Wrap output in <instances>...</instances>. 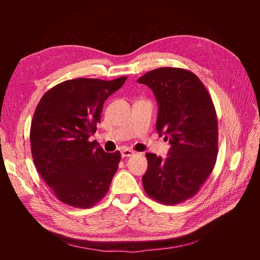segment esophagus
Segmentation results:
<instances>
[{
	"mask_svg": "<svg viewBox=\"0 0 260 260\" xmlns=\"http://www.w3.org/2000/svg\"><path fill=\"white\" fill-rule=\"evenodd\" d=\"M121 156L123 157H129V156H133L134 154H135V152L134 151H132V150H128V148H123V150H121Z\"/></svg>",
	"mask_w": 260,
	"mask_h": 260,
	"instance_id": "1",
	"label": "esophagus"
}]
</instances>
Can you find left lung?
<instances>
[{
	"label": "left lung",
	"instance_id": "1",
	"mask_svg": "<svg viewBox=\"0 0 260 260\" xmlns=\"http://www.w3.org/2000/svg\"><path fill=\"white\" fill-rule=\"evenodd\" d=\"M137 82L155 95L156 128L171 144L165 159L146 154L143 186L159 203L186 201L200 191L217 161L218 119L212 98L198 76L183 68L154 69Z\"/></svg>",
	"mask_w": 260,
	"mask_h": 260
}]
</instances>
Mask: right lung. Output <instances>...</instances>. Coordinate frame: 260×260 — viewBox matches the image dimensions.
Returning a JSON list of instances; mask_svg holds the SVG:
<instances>
[{
	"mask_svg": "<svg viewBox=\"0 0 260 260\" xmlns=\"http://www.w3.org/2000/svg\"><path fill=\"white\" fill-rule=\"evenodd\" d=\"M126 79L66 80L37 105L30 128L33 163L64 204L88 209L107 194L121 155L105 153L89 139L101 123L105 101Z\"/></svg>",
	"mask_w": 260,
	"mask_h": 260,
	"instance_id": "1",
	"label": "right lung"
}]
</instances>
